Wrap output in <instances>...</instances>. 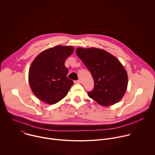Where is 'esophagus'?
<instances>
[{"label":"esophagus","mask_w":155,"mask_h":155,"mask_svg":"<svg viewBox=\"0 0 155 155\" xmlns=\"http://www.w3.org/2000/svg\"><path fill=\"white\" fill-rule=\"evenodd\" d=\"M75 83H81V81L80 79H78V80L75 81Z\"/></svg>","instance_id":"34e87169"}]
</instances>
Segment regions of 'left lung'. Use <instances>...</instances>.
I'll list each match as a JSON object with an SVG mask.
<instances>
[{"label": "left lung", "instance_id": "obj_1", "mask_svg": "<svg viewBox=\"0 0 155 155\" xmlns=\"http://www.w3.org/2000/svg\"><path fill=\"white\" fill-rule=\"evenodd\" d=\"M77 56L90 71L94 81L88 96L103 106L119 102L127 86V75L120 61L102 49L96 48L76 50Z\"/></svg>", "mask_w": 155, "mask_h": 155}]
</instances>
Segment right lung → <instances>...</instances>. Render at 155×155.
Here are the masks:
<instances>
[{"mask_svg":"<svg viewBox=\"0 0 155 155\" xmlns=\"http://www.w3.org/2000/svg\"><path fill=\"white\" fill-rule=\"evenodd\" d=\"M74 51L72 47L61 46L40 53L29 71V82L34 95L42 102L54 104L68 94L74 81L67 77L64 62Z\"/></svg>","mask_w":155,"mask_h":155,"instance_id":"1","label":"right lung"}]
</instances>
